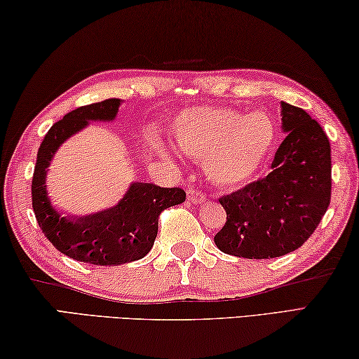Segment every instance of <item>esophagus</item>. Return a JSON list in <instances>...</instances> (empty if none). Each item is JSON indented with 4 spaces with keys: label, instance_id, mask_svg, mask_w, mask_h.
Wrapping results in <instances>:
<instances>
[{
    "label": "esophagus",
    "instance_id": "34e87169",
    "mask_svg": "<svg viewBox=\"0 0 359 359\" xmlns=\"http://www.w3.org/2000/svg\"><path fill=\"white\" fill-rule=\"evenodd\" d=\"M187 198H189V201L191 204H201V203H204V200H206V196H204L201 191H198L195 189H190L189 191H187Z\"/></svg>",
    "mask_w": 359,
    "mask_h": 359
}]
</instances>
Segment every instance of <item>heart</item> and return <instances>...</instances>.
I'll return each mask as SVG.
<instances>
[{
	"mask_svg": "<svg viewBox=\"0 0 359 359\" xmlns=\"http://www.w3.org/2000/svg\"><path fill=\"white\" fill-rule=\"evenodd\" d=\"M275 139V123L265 113L244 115L208 107L182 111L174 119L170 135L174 149L189 158L203 159L208 179L220 187H236L252 179ZM150 145L156 156L172 161L163 144L151 140Z\"/></svg>",
	"mask_w": 359,
	"mask_h": 359,
	"instance_id": "1",
	"label": "heart"
}]
</instances>
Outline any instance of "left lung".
<instances>
[{"mask_svg": "<svg viewBox=\"0 0 359 359\" xmlns=\"http://www.w3.org/2000/svg\"><path fill=\"white\" fill-rule=\"evenodd\" d=\"M281 129L271 170L220 198L226 222L214 236L222 252L244 259L281 257L316 230L331 201V145L320 123L281 102Z\"/></svg>", "mask_w": 359, "mask_h": 359, "instance_id": "obj_1", "label": "left lung"}]
</instances>
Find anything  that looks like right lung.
Masks as SVG:
<instances>
[{"instance_id":"add662e5","label":"right lung","mask_w":359,"mask_h":359,"mask_svg":"<svg viewBox=\"0 0 359 359\" xmlns=\"http://www.w3.org/2000/svg\"><path fill=\"white\" fill-rule=\"evenodd\" d=\"M121 104V99H108L67 113L48 130L38 150L32 203L39 229L55 249L84 264L116 266L145 257L158 235L159 214L185 201L182 189L133 182L115 206L97 212L64 215L53 206L46 179L57 150L90 121H115Z\"/></svg>"}]
</instances>
